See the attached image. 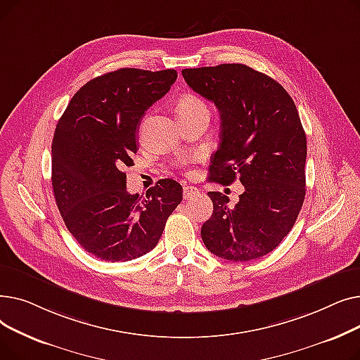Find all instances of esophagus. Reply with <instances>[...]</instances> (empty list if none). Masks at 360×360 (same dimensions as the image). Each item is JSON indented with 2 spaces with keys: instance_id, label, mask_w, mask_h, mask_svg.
I'll return each instance as SVG.
<instances>
[{
  "instance_id": "34e87169",
  "label": "esophagus",
  "mask_w": 360,
  "mask_h": 360,
  "mask_svg": "<svg viewBox=\"0 0 360 360\" xmlns=\"http://www.w3.org/2000/svg\"><path fill=\"white\" fill-rule=\"evenodd\" d=\"M195 195H198V190L195 186H184V198L185 200H191Z\"/></svg>"
}]
</instances>
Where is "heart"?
<instances>
[{"label": "heart", "instance_id": "1", "mask_svg": "<svg viewBox=\"0 0 360 360\" xmlns=\"http://www.w3.org/2000/svg\"><path fill=\"white\" fill-rule=\"evenodd\" d=\"M201 108H207V105L194 94H186V96L181 98L178 102V113L179 117L184 115V113L193 112L195 109H201Z\"/></svg>", "mask_w": 360, "mask_h": 360}]
</instances>
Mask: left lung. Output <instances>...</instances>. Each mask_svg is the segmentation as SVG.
<instances>
[{"label": "left lung", "mask_w": 360, "mask_h": 360, "mask_svg": "<svg viewBox=\"0 0 360 360\" xmlns=\"http://www.w3.org/2000/svg\"><path fill=\"white\" fill-rule=\"evenodd\" d=\"M194 91L220 113V144L212 156V182L245 191L235 207L207 193L213 214L201 226L205 248L229 261L267 255L292 231L305 200L307 136L290 94L274 79L243 64L185 68Z\"/></svg>", "instance_id": "left-lung-1"}]
</instances>
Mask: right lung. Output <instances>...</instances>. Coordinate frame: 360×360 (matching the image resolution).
Wrapping results in <instances>:
<instances>
[{"label": "right lung", "instance_id": "add662e5", "mask_svg": "<svg viewBox=\"0 0 360 360\" xmlns=\"http://www.w3.org/2000/svg\"><path fill=\"white\" fill-rule=\"evenodd\" d=\"M175 70L120 68L87 82L70 101L52 140V188L61 217L84 251L117 262L153 250L182 186L160 179L146 198L127 191L146 110L175 83Z\"/></svg>", "mask_w": 360, "mask_h": 360}]
</instances>
